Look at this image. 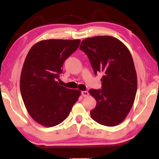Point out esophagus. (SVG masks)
Wrapping results in <instances>:
<instances>
[{
	"mask_svg": "<svg viewBox=\"0 0 159 159\" xmlns=\"http://www.w3.org/2000/svg\"><path fill=\"white\" fill-rule=\"evenodd\" d=\"M81 95L83 96V97H88V95H89V93H88V91H82L81 92Z\"/></svg>",
	"mask_w": 159,
	"mask_h": 159,
	"instance_id": "esophagus-1",
	"label": "esophagus"
}]
</instances>
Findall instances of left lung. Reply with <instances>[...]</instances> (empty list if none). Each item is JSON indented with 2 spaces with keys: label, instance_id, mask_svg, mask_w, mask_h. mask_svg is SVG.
Wrapping results in <instances>:
<instances>
[{
  "label": "left lung",
  "instance_id": "1",
  "mask_svg": "<svg viewBox=\"0 0 159 159\" xmlns=\"http://www.w3.org/2000/svg\"><path fill=\"white\" fill-rule=\"evenodd\" d=\"M80 50L89 58L95 75L103 74L102 89H90L96 99L91 118L106 126H115L125 119L133 105L138 79L128 48L114 37L99 36L81 42Z\"/></svg>",
  "mask_w": 159,
  "mask_h": 159
}]
</instances>
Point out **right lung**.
Wrapping results in <instances>:
<instances>
[{"label": "right lung", "instance_id": "obj_1", "mask_svg": "<svg viewBox=\"0 0 159 159\" xmlns=\"http://www.w3.org/2000/svg\"><path fill=\"white\" fill-rule=\"evenodd\" d=\"M80 41L44 40L34 45L24 62L20 91L26 109L38 123L53 127L66 119L80 91L60 85V74Z\"/></svg>", "mask_w": 159, "mask_h": 159}]
</instances>
